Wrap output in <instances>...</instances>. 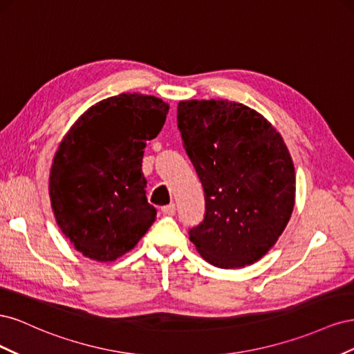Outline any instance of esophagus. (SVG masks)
Masks as SVG:
<instances>
[{"instance_id":"1","label":"esophagus","mask_w":354,"mask_h":354,"mask_svg":"<svg viewBox=\"0 0 354 354\" xmlns=\"http://www.w3.org/2000/svg\"><path fill=\"white\" fill-rule=\"evenodd\" d=\"M160 211H162L165 216H174L176 214V203H169V205H165L160 208Z\"/></svg>"}]
</instances>
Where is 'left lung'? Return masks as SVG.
<instances>
[{
	"mask_svg": "<svg viewBox=\"0 0 354 354\" xmlns=\"http://www.w3.org/2000/svg\"><path fill=\"white\" fill-rule=\"evenodd\" d=\"M177 127L205 194L190 242L220 269L260 260L294 209V164L281 134L259 112L227 100L180 102Z\"/></svg>",
	"mask_w": 354,
	"mask_h": 354,
	"instance_id": "8db88e82",
	"label": "left lung"
}]
</instances>
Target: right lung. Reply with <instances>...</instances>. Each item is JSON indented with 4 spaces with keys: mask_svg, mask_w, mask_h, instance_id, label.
<instances>
[{
    "mask_svg": "<svg viewBox=\"0 0 354 354\" xmlns=\"http://www.w3.org/2000/svg\"><path fill=\"white\" fill-rule=\"evenodd\" d=\"M168 109L153 95L120 94L91 106L63 138L50 199L59 227L82 255L113 261L153 224L142 160Z\"/></svg>",
    "mask_w": 354,
    "mask_h": 354,
    "instance_id": "1",
    "label": "right lung"
}]
</instances>
